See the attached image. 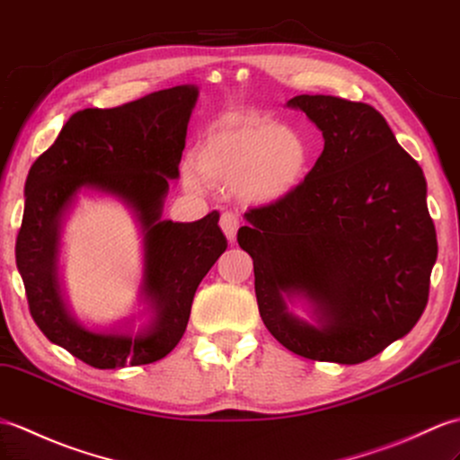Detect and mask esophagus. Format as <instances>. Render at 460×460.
I'll return each mask as SVG.
<instances>
[{
  "mask_svg": "<svg viewBox=\"0 0 460 460\" xmlns=\"http://www.w3.org/2000/svg\"><path fill=\"white\" fill-rule=\"evenodd\" d=\"M219 226H221L223 233H226V237L231 243H234V237H237V229H239V216H237V213H233V211L223 213Z\"/></svg>",
  "mask_w": 460,
  "mask_h": 460,
  "instance_id": "obj_1",
  "label": "esophagus"
}]
</instances>
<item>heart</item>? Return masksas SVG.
I'll return each instance as SVG.
<instances>
[{
  "label": "heart",
  "mask_w": 460,
  "mask_h": 460,
  "mask_svg": "<svg viewBox=\"0 0 460 460\" xmlns=\"http://www.w3.org/2000/svg\"><path fill=\"white\" fill-rule=\"evenodd\" d=\"M309 146L302 135L259 117H237L208 133L194 151L186 181L204 178L217 188H237L249 201L280 199L304 180Z\"/></svg>",
  "instance_id": "b5f03b06"
}]
</instances>
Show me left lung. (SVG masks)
Instances as JSON below:
<instances>
[{"label": "left lung", "instance_id": "obj_1", "mask_svg": "<svg viewBox=\"0 0 460 460\" xmlns=\"http://www.w3.org/2000/svg\"><path fill=\"white\" fill-rule=\"evenodd\" d=\"M288 105L322 129L323 153L290 194L244 213L237 241L272 337L305 358L358 365L408 335L429 300L425 176L372 105L322 93ZM284 293H305L324 325L292 318Z\"/></svg>", "mask_w": 460, "mask_h": 460}]
</instances>
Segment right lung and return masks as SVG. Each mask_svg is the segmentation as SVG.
Here are the masks:
<instances>
[{
	"instance_id": "obj_1",
	"label": "right lung",
	"mask_w": 460,
	"mask_h": 460,
	"mask_svg": "<svg viewBox=\"0 0 460 460\" xmlns=\"http://www.w3.org/2000/svg\"><path fill=\"white\" fill-rule=\"evenodd\" d=\"M196 98L194 85H174L117 108L76 111L29 170L15 241L29 312L50 343L93 368L164 358L184 335L199 282L227 249L219 211L194 223L160 221L168 178H178ZM84 185L123 197L147 229V293L157 305V319L137 338L85 332L71 322L59 300L58 219Z\"/></svg>"
}]
</instances>
